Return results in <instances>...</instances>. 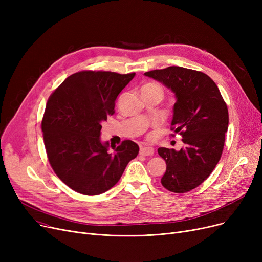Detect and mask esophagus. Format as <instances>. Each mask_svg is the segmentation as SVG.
<instances>
[{
    "instance_id": "1",
    "label": "esophagus",
    "mask_w": 262,
    "mask_h": 262,
    "mask_svg": "<svg viewBox=\"0 0 262 262\" xmlns=\"http://www.w3.org/2000/svg\"><path fill=\"white\" fill-rule=\"evenodd\" d=\"M140 155L142 156H153L154 155V148L143 146L140 148Z\"/></svg>"
}]
</instances>
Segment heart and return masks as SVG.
<instances>
[{"label": "heart", "instance_id": "obj_1", "mask_svg": "<svg viewBox=\"0 0 262 262\" xmlns=\"http://www.w3.org/2000/svg\"><path fill=\"white\" fill-rule=\"evenodd\" d=\"M143 89H155V90H158V91H160V92L162 93V88H161V86L158 85V84H156V82H149V84L145 85V86L142 88V90H143ZM159 127H160L159 124H156V125H155V129H154L153 132L148 133V135H147V139H148V140H153V139L155 138L157 133H158Z\"/></svg>", "mask_w": 262, "mask_h": 262}]
</instances>
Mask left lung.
<instances>
[{"label":"left lung","instance_id":"1","mask_svg":"<svg viewBox=\"0 0 262 262\" xmlns=\"http://www.w3.org/2000/svg\"><path fill=\"white\" fill-rule=\"evenodd\" d=\"M144 75L175 93L171 130L183 137L184 146L181 150L158 148L167 163L161 185L186 193L207 180L221 158L228 128L227 105L215 82L201 71L173 66Z\"/></svg>","mask_w":262,"mask_h":262}]
</instances>
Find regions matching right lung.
<instances>
[{
    "label": "right lung",
    "instance_id": "1",
    "mask_svg": "<svg viewBox=\"0 0 262 262\" xmlns=\"http://www.w3.org/2000/svg\"><path fill=\"white\" fill-rule=\"evenodd\" d=\"M135 73L80 71L67 77L48 100L41 122L49 162L59 180L85 195L113 188L139 146L124 140L102 143V123L115 114L116 99Z\"/></svg>",
    "mask_w": 262,
    "mask_h": 262
}]
</instances>
